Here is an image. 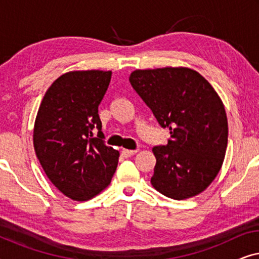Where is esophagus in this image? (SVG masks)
I'll list each match as a JSON object with an SVG mask.
<instances>
[{"label":"esophagus","mask_w":259,"mask_h":259,"mask_svg":"<svg viewBox=\"0 0 259 259\" xmlns=\"http://www.w3.org/2000/svg\"><path fill=\"white\" fill-rule=\"evenodd\" d=\"M136 153H137V151H134V150H122V151H121V154H122L125 158L132 157V155H134Z\"/></svg>","instance_id":"34e87169"}]
</instances>
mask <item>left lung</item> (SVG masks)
I'll return each mask as SVG.
<instances>
[{"instance_id":"1","label":"left lung","mask_w":259,"mask_h":259,"mask_svg":"<svg viewBox=\"0 0 259 259\" xmlns=\"http://www.w3.org/2000/svg\"><path fill=\"white\" fill-rule=\"evenodd\" d=\"M130 82L171 140L153 147L151 184L176 200L194 197L221 171L228 146V118L210 82L186 67L137 69Z\"/></svg>"}]
</instances>
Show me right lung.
I'll return each mask as SVG.
<instances>
[{
    "mask_svg": "<svg viewBox=\"0 0 259 259\" xmlns=\"http://www.w3.org/2000/svg\"><path fill=\"white\" fill-rule=\"evenodd\" d=\"M111 77V70L62 74L38 107L35 153L53 185L73 200L86 201L100 193L118 166L119 152L105 145L98 114Z\"/></svg>",
    "mask_w": 259,
    "mask_h": 259,
    "instance_id": "1",
    "label": "right lung"
}]
</instances>
